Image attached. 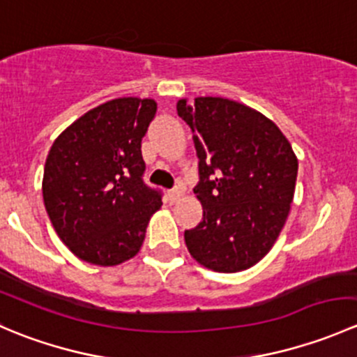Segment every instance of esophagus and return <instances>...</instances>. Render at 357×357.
I'll return each instance as SVG.
<instances>
[{"instance_id": "1", "label": "esophagus", "mask_w": 357, "mask_h": 357, "mask_svg": "<svg viewBox=\"0 0 357 357\" xmlns=\"http://www.w3.org/2000/svg\"><path fill=\"white\" fill-rule=\"evenodd\" d=\"M167 197H169V200H171V202L179 200V199H181V197H183V190H181V188H178V186H176V188L169 190V192H167Z\"/></svg>"}]
</instances>
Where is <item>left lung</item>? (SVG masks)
Listing matches in <instances>:
<instances>
[{
  "instance_id": "1",
  "label": "left lung",
  "mask_w": 357,
  "mask_h": 357,
  "mask_svg": "<svg viewBox=\"0 0 357 357\" xmlns=\"http://www.w3.org/2000/svg\"><path fill=\"white\" fill-rule=\"evenodd\" d=\"M178 115L193 132L204 208L185 231L193 259L219 273L257 264L278 238L290 212L298 162L278 126L243 103L200 96L179 100Z\"/></svg>"
}]
</instances>
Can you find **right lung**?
I'll return each mask as SVG.
<instances>
[{
	"label": "right lung",
	"instance_id": "1",
	"mask_svg": "<svg viewBox=\"0 0 357 357\" xmlns=\"http://www.w3.org/2000/svg\"><path fill=\"white\" fill-rule=\"evenodd\" d=\"M157 112L153 100L117 98L86 112L52 145L43 199L56 235L72 254L117 266L143 245L162 192L143 181L142 139Z\"/></svg>",
	"mask_w": 357,
	"mask_h": 357
}]
</instances>
